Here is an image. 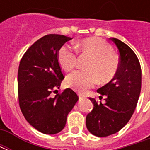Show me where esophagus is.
Listing matches in <instances>:
<instances>
[{
	"mask_svg": "<svg viewBox=\"0 0 150 150\" xmlns=\"http://www.w3.org/2000/svg\"><path fill=\"white\" fill-rule=\"evenodd\" d=\"M79 95V100H82V99H83V98L85 97L84 95L81 94V93H78Z\"/></svg>",
	"mask_w": 150,
	"mask_h": 150,
	"instance_id": "1",
	"label": "esophagus"
}]
</instances>
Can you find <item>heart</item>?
<instances>
[{
	"mask_svg": "<svg viewBox=\"0 0 150 150\" xmlns=\"http://www.w3.org/2000/svg\"><path fill=\"white\" fill-rule=\"evenodd\" d=\"M79 50L88 54L91 60L87 66V71H75L67 77V85L79 91H84L97 83L98 78L102 83L112 80L120 67V60L113 54L112 47L97 38H89L76 45ZM58 59L65 71L75 68L78 54L74 47L63 45L58 52Z\"/></svg>",
	"mask_w": 150,
	"mask_h": 150,
	"instance_id": "obj_1",
	"label": "heart"
}]
</instances>
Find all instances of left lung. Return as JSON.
Returning <instances> with one entry per match:
<instances>
[{"label": "left lung", "instance_id": "obj_1", "mask_svg": "<svg viewBox=\"0 0 150 150\" xmlns=\"http://www.w3.org/2000/svg\"><path fill=\"white\" fill-rule=\"evenodd\" d=\"M109 39L119 51V70L108 83L97 90L102 96H106L105 104L90 98L94 107L86 117L88 131L100 137L119 132L129 122L137 107L142 88V68L136 54L119 39Z\"/></svg>", "mask_w": 150, "mask_h": 150}]
</instances>
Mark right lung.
Masks as SVG:
<instances>
[{"instance_id": "add662e5", "label": "right lung", "mask_w": 150, "mask_h": 150, "mask_svg": "<svg viewBox=\"0 0 150 150\" xmlns=\"http://www.w3.org/2000/svg\"><path fill=\"white\" fill-rule=\"evenodd\" d=\"M71 39L47 34L25 51L19 64L18 91L21 112L34 129L45 134H55L64 129L67 115L79 100L71 88L51 97L64 79L58 52Z\"/></svg>"}]
</instances>
